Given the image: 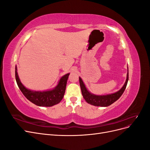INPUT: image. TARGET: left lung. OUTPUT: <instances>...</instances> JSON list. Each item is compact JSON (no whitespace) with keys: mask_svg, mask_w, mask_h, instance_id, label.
<instances>
[{"mask_svg":"<svg viewBox=\"0 0 150 150\" xmlns=\"http://www.w3.org/2000/svg\"><path fill=\"white\" fill-rule=\"evenodd\" d=\"M79 79V84L80 87L81 89V93H82L83 96L84 98L85 101L88 103L91 104L93 106H101V107H107L108 106L111 105L113 103L116 101L124 93L125 90L126 88L127 84H128V72H127L126 76V79L123 86L117 92L105 94V95H96L94 94L89 92L86 88V86L83 81L82 79L80 77Z\"/></svg>","mask_w":150,"mask_h":150,"instance_id":"obj_1","label":"left lung"}]
</instances>
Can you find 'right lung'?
Masks as SVG:
<instances>
[{
    "mask_svg": "<svg viewBox=\"0 0 150 150\" xmlns=\"http://www.w3.org/2000/svg\"><path fill=\"white\" fill-rule=\"evenodd\" d=\"M16 80L20 90L25 97L30 102L39 106L50 107L59 103L62 99L66 91L67 81L69 73L62 76L55 88L47 91H34L26 88L22 84L18 76L16 66Z\"/></svg>",
    "mask_w": 150,
    "mask_h": 150,
    "instance_id": "add662e5",
    "label": "right lung"
}]
</instances>
